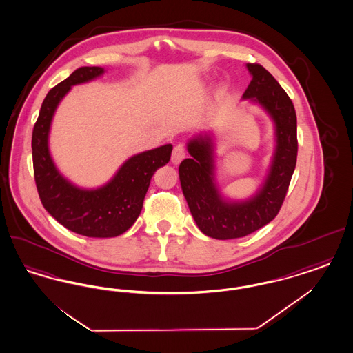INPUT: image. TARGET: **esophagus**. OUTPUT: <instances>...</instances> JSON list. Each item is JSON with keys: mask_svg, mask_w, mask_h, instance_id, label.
Instances as JSON below:
<instances>
[{"mask_svg": "<svg viewBox=\"0 0 353 353\" xmlns=\"http://www.w3.org/2000/svg\"><path fill=\"white\" fill-rule=\"evenodd\" d=\"M185 159V148L183 145H176L172 152L170 161L173 165H179Z\"/></svg>", "mask_w": 353, "mask_h": 353, "instance_id": "34e87169", "label": "esophagus"}]
</instances>
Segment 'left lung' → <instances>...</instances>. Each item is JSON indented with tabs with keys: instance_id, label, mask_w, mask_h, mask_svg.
Segmentation results:
<instances>
[{
	"instance_id": "left-lung-1",
	"label": "left lung",
	"mask_w": 353,
	"mask_h": 353,
	"mask_svg": "<svg viewBox=\"0 0 353 353\" xmlns=\"http://www.w3.org/2000/svg\"><path fill=\"white\" fill-rule=\"evenodd\" d=\"M252 82L243 101L259 105L274 124V152L263 181L243 200L226 197L216 173V136L200 132L186 143L190 157L180 164L179 174L185 200L199 229L216 239L252 234L278 214L296 165V114L285 90L261 65L248 63Z\"/></svg>"
}]
</instances>
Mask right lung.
<instances>
[{"label": "right lung", "mask_w": 353, "mask_h": 353, "mask_svg": "<svg viewBox=\"0 0 353 353\" xmlns=\"http://www.w3.org/2000/svg\"><path fill=\"white\" fill-rule=\"evenodd\" d=\"M104 72L98 66L78 68L51 88L42 103L32 137L34 177L43 208L68 230L91 238L118 236L134 225L153 173L168 163L173 150L172 144H165L136 153L98 188L79 186L62 174L49 148L55 111L72 85L95 81Z\"/></svg>", "instance_id": "obj_1"}]
</instances>
